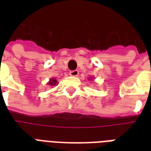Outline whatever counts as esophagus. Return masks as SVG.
<instances>
[{"label":"esophagus","mask_w":151,"mask_h":151,"mask_svg":"<svg viewBox=\"0 0 151 151\" xmlns=\"http://www.w3.org/2000/svg\"><path fill=\"white\" fill-rule=\"evenodd\" d=\"M79 71L78 70H72V71H70L69 72V75L73 76V77H77V76L78 75Z\"/></svg>","instance_id":"obj_1"}]
</instances>
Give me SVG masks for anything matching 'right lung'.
I'll use <instances>...</instances> for the list:
<instances>
[{"label": "right lung", "instance_id": "1", "mask_svg": "<svg viewBox=\"0 0 151 151\" xmlns=\"http://www.w3.org/2000/svg\"><path fill=\"white\" fill-rule=\"evenodd\" d=\"M56 82H57V81H56V79L52 78L50 80V82H48V84H49L50 86H55L56 84Z\"/></svg>", "mask_w": 151, "mask_h": 151}]
</instances>
